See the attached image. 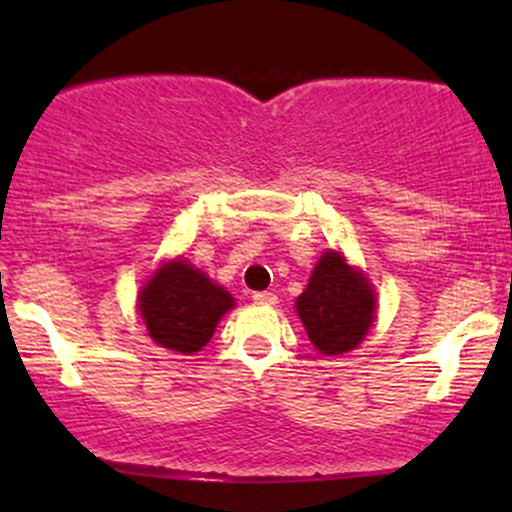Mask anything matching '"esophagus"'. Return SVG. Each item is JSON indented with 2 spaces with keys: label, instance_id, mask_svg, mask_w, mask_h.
Here are the masks:
<instances>
[{
  "label": "esophagus",
  "instance_id": "34e87169",
  "mask_svg": "<svg viewBox=\"0 0 512 512\" xmlns=\"http://www.w3.org/2000/svg\"><path fill=\"white\" fill-rule=\"evenodd\" d=\"M252 301L260 303V305H274L276 296H274V293H269V291H257V293H252Z\"/></svg>",
  "mask_w": 512,
  "mask_h": 512
}]
</instances>
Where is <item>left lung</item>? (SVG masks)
<instances>
[{
  "label": "left lung",
  "instance_id": "1",
  "mask_svg": "<svg viewBox=\"0 0 512 512\" xmlns=\"http://www.w3.org/2000/svg\"><path fill=\"white\" fill-rule=\"evenodd\" d=\"M298 317L317 351L327 356L356 349L375 313L368 279L349 267L339 252H325L296 301Z\"/></svg>",
  "mask_w": 512,
  "mask_h": 512
}]
</instances>
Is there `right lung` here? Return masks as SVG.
<instances>
[{
    "mask_svg": "<svg viewBox=\"0 0 512 512\" xmlns=\"http://www.w3.org/2000/svg\"><path fill=\"white\" fill-rule=\"evenodd\" d=\"M231 308V293L182 260L163 264L139 296L151 339L178 354L207 346L216 322Z\"/></svg>",
    "mask_w": 512,
    "mask_h": 512,
    "instance_id": "add662e5",
    "label": "right lung"
}]
</instances>
